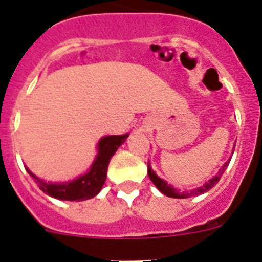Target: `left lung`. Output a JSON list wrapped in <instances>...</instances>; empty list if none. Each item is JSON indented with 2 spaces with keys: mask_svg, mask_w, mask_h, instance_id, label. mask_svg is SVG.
Here are the masks:
<instances>
[{
  "mask_svg": "<svg viewBox=\"0 0 262 262\" xmlns=\"http://www.w3.org/2000/svg\"><path fill=\"white\" fill-rule=\"evenodd\" d=\"M232 155H233V152H232ZM232 157H229V160L227 161L226 163L223 165V167L219 170V175L214 176L213 179H210L209 181L207 182L205 185H203V186L198 187V189H194L191 190V191H180V190L175 189V187L172 186V185H168L167 182L165 180H162V179L158 178L157 175H156L155 171L152 170V167H150V165L148 163V176H149L150 181L155 184V186L157 187L158 190H160L162 194H165L166 196L168 198H176V199H186V198H190V196H194V195H200V194H204V192H207L208 190H210L214 185L216 184V182L219 181V179H221V176L223 175V172L226 171L227 166L229 165V161H231Z\"/></svg>",
  "mask_w": 262,
  "mask_h": 262,
  "instance_id": "left-lung-1",
  "label": "left lung"
}]
</instances>
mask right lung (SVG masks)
Masks as SVG:
<instances>
[{
    "label": "right lung",
    "mask_w": 262,
    "mask_h": 262,
    "mask_svg": "<svg viewBox=\"0 0 262 262\" xmlns=\"http://www.w3.org/2000/svg\"><path fill=\"white\" fill-rule=\"evenodd\" d=\"M129 134L102 137L97 143V155L84 175L66 182H47L34 175L25 166L29 175L36 181L43 192L49 196L68 202H81L96 196L106 181L107 166L118 148L125 142Z\"/></svg>",
    "instance_id": "add662e5"
}]
</instances>
